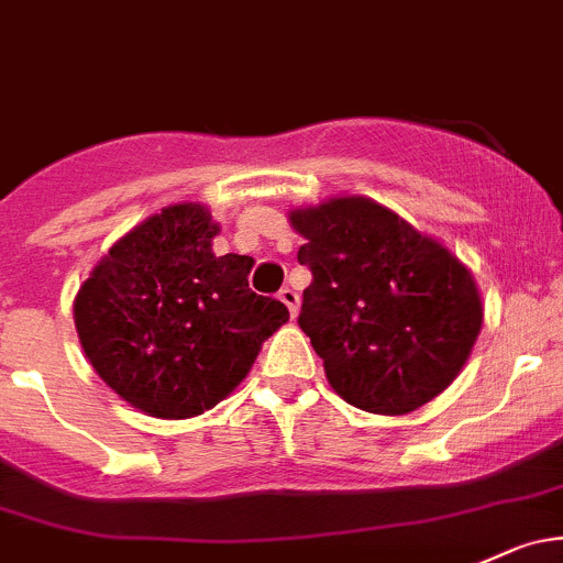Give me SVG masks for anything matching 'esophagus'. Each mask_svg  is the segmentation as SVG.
I'll return each instance as SVG.
<instances>
[{
    "label": "esophagus",
    "instance_id": "34e87169",
    "mask_svg": "<svg viewBox=\"0 0 563 563\" xmlns=\"http://www.w3.org/2000/svg\"><path fill=\"white\" fill-rule=\"evenodd\" d=\"M280 301L288 307V312H291V318H297V312H299V294L294 291V288H283V291H280Z\"/></svg>",
    "mask_w": 563,
    "mask_h": 563
}]
</instances>
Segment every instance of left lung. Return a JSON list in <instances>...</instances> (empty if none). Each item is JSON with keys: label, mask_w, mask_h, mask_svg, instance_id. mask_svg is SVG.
<instances>
[{"label": "left lung", "mask_w": 563, "mask_h": 563, "mask_svg": "<svg viewBox=\"0 0 563 563\" xmlns=\"http://www.w3.org/2000/svg\"><path fill=\"white\" fill-rule=\"evenodd\" d=\"M288 221L312 272L299 327L329 386L377 416H407L451 386L483 327L472 272L366 197L299 207Z\"/></svg>", "instance_id": "left-lung-1"}]
</instances>
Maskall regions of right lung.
I'll return each instance as SVG.
<instances>
[{
    "mask_svg": "<svg viewBox=\"0 0 563 563\" xmlns=\"http://www.w3.org/2000/svg\"><path fill=\"white\" fill-rule=\"evenodd\" d=\"M221 232L197 202L169 205L123 234L75 297L86 358L153 418L202 416L245 380L283 301L247 288L253 258L212 253Z\"/></svg>",
    "mask_w": 563,
    "mask_h": 563,
    "instance_id": "add662e5",
    "label": "right lung"
}]
</instances>
